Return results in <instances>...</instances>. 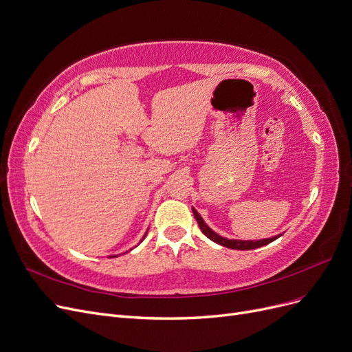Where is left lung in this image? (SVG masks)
I'll return each mask as SVG.
<instances>
[{
  "instance_id": "8db88e82",
  "label": "left lung",
  "mask_w": 352,
  "mask_h": 352,
  "mask_svg": "<svg viewBox=\"0 0 352 352\" xmlns=\"http://www.w3.org/2000/svg\"><path fill=\"white\" fill-rule=\"evenodd\" d=\"M192 214L194 217H196L197 223L201 229V232L204 233V235L212 239L213 242L222 245V246H226V248H230V250H239V251H248V250H255V248H259V246H264V245H268L271 243L272 241H276L278 236H274V238H268V239H259V241H236V239H226L223 236L217 235V233H214L209 226H207L204 223V220L201 219V216L197 213L196 209H192Z\"/></svg>"
}]
</instances>
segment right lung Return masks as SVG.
<instances>
[{
	"instance_id": "obj_1",
	"label": "right lung",
	"mask_w": 352,
	"mask_h": 352,
	"mask_svg": "<svg viewBox=\"0 0 352 352\" xmlns=\"http://www.w3.org/2000/svg\"><path fill=\"white\" fill-rule=\"evenodd\" d=\"M145 236H146V235H145ZM145 236H143V239H145ZM143 239H142V241H143Z\"/></svg>"
}]
</instances>
